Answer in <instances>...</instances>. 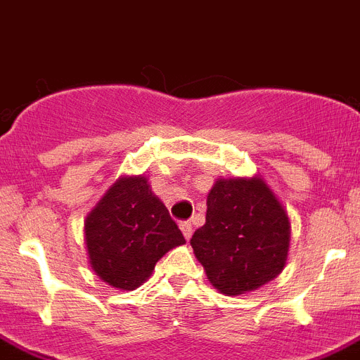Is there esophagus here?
I'll list each match as a JSON object with an SVG mask.
<instances>
[{"instance_id":"esophagus-1","label":"esophagus","mask_w":360,"mask_h":360,"mask_svg":"<svg viewBox=\"0 0 360 360\" xmlns=\"http://www.w3.org/2000/svg\"><path fill=\"white\" fill-rule=\"evenodd\" d=\"M179 227H181V231H183L184 238H186V240H190V238H191V233H193V227H191L190 221H188V220L181 221Z\"/></svg>"}]
</instances>
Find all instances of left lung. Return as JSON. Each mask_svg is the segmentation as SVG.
<instances>
[{"instance_id":"left-lung-1","label":"left lung","mask_w":360,"mask_h":360,"mask_svg":"<svg viewBox=\"0 0 360 360\" xmlns=\"http://www.w3.org/2000/svg\"><path fill=\"white\" fill-rule=\"evenodd\" d=\"M210 282L226 295L277 277L290 247V220L259 177L220 179L207 195L206 224L190 240Z\"/></svg>"}]
</instances>
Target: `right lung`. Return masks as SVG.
Listing matches in <instances>:
<instances>
[{
  "label": "right lung",
  "mask_w": 360,
  "mask_h": 360,
  "mask_svg": "<svg viewBox=\"0 0 360 360\" xmlns=\"http://www.w3.org/2000/svg\"><path fill=\"white\" fill-rule=\"evenodd\" d=\"M94 271L119 290H134L170 248L186 243L146 177L119 179L86 217Z\"/></svg>",
  "instance_id": "obj_1"
}]
</instances>
